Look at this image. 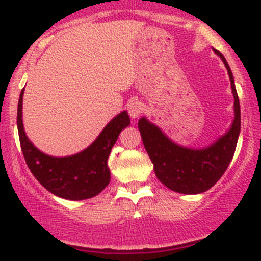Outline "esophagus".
Returning a JSON list of instances; mask_svg holds the SVG:
<instances>
[{"instance_id":"obj_1","label":"esophagus","mask_w":261,"mask_h":261,"mask_svg":"<svg viewBox=\"0 0 261 261\" xmlns=\"http://www.w3.org/2000/svg\"><path fill=\"white\" fill-rule=\"evenodd\" d=\"M144 110H145V107H144V105L139 101H131L130 103L127 105L128 115H130V117L134 118V120H135V118H139V116L143 114Z\"/></svg>"}]
</instances>
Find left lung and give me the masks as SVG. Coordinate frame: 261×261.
Wrapping results in <instances>:
<instances>
[{
    "label": "left lung",
    "instance_id": "left-lung-1",
    "mask_svg": "<svg viewBox=\"0 0 261 261\" xmlns=\"http://www.w3.org/2000/svg\"><path fill=\"white\" fill-rule=\"evenodd\" d=\"M227 69L233 96V120L230 128L211 145L199 147L181 146L168 138L159 126L144 116L138 126L156 178L172 191L181 194H199L217 183L232 160L241 130L240 102L235 81L228 63L215 50Z\"/></svg>",
    "mask_w": 261,
    "mask_h": 261
}]
</instances>
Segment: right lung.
Masks as SVG:
<instances>
[{
    "label": "right lung",
    "mask_w": 261,
    "mask_h": 261,
    "mask_svg": "<svg viewBox=\"0 0 261 261\" xmlns=\"http://www.w3.org/2000/svg\"><path fill=\"white\" fill-rule=\"evenodd\" d=\"M22 97L17 106V130L29 169L50 193L69 201L88 199L101 193L111 179L107 160L123 128L130 125L127 111L115 116L88 147L69 156H51L28 138L22 123Z\"/></svg>",
    "instance_id": "obj_1"
}]
</instances>
